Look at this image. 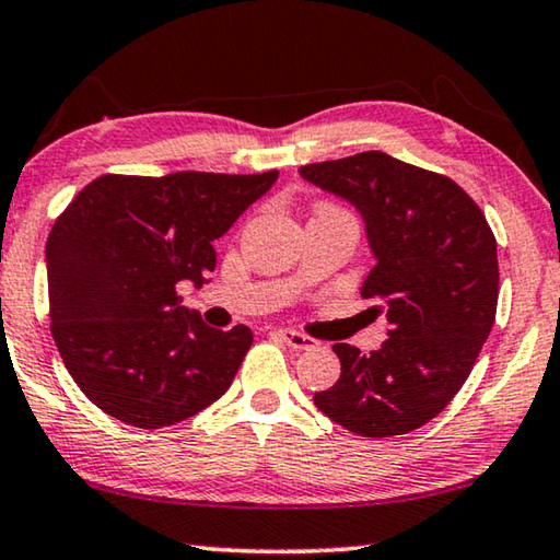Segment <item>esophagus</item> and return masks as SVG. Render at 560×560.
I'll use <instances>...</instances> for the list:
<instances>
[{"label":"esophagus","instance_id":"obj_1","mask_svg":"<svg viewBox=\"0 0 560 560\" xmlns=\"http://www.w3.org/2000/svg\"><path fill=\"white\" fill-rule=\"evenodd\" d=\"M279 338L283 340V343L296 348V350H314L318 343L311 336L306 334H299V330H291V328H281L279 330Z\"/></svg>","mask_w":560,"mask_h":560}]
</instances>
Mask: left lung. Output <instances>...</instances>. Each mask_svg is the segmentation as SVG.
<instances>
[{"instance_id":"obj_1","label":"left lung","mask_w":560,"mask_h":560,"mask_svg":"<svg viewBox=\"0 0 560 560\" xmlns=\"http://www.w3.org/2000/svg\"><path fill=\"white\" fill-rule=\"evenodd\" d=\"M299 173L363 217L377 264L360 293L390 324V338L371 355L334 346L340 377L314 402L360 438L422 428L459 393L494 326V232L454 179L381 150L303 165Z\"/></svg>"}]
</instances>
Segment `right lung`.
<instances>
[{
	"instance_id": "1",
	"label": "right lung",
	"mask_w": 560,
	"mask_h": 560,
	"mask_svg": "<svg viewBox=\"0 0 560 560\" xmlns=\"http://www.w3.org/2000/svg\"><path fill=\"white\" fill-rule=\"evenodd\" d=\"M279 173L101 175L73 197L46 242L51 336L66 371L116 420L160 430L226 393L252 330L207 326L179 306L202 287L214 240Z\"/></svg>"
}]
</instances>
